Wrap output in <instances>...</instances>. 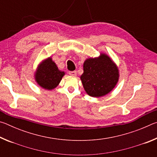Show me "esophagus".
<instances>
[{
    "instance_id": "esophagus-1",
    "label": "esophagus",
    "mask_w": 157,
    "mask_h": 157,
    "mask_svg": "<svg viewBox=\"0 0 157 157\" xmlns=\"http://www.w3.org/2000/svg\"><path fill=\"white\" fill-rule=\"evenodd\" d=\"M68 73H69V75H72V76H76V75H77L76 71H70Z\"/></svg>"
}]
</instances>
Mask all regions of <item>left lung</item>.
Wrapping results in <instances>:
<instances>
[{
  "label": "left lung",
  "instance_id": "8db88e82",
  "mask_svg": "<svg viewBox=\"0 0 157 157\" xmlns=\"http://www.w3.org/2000/svg\"><path fill=\"white\" fill-rule=\"evenodd\" d=\"M80 76L83 87L89 95L100 98L108 94L118 82L119 71L111 57L101 53L98 57L88 58L83 64Z\"/></svg>",
  "mask_w": 157,
  "mask_h": 157
}]
</instances>
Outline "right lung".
Here are the masks:
<instances>
[{
	"instance_id": "add662e5",
	"label": "right lung",
	"mask_w": 157,
	"mask_h": 157,
	"mask_svg": "<svg viewBox=\"0 0 157 157\" xmlns=\"http://www.w3.org/2000/svg\"><path fill=\"white\" fill-rule=\"evenodd\" d=\"M65 75L63 71H61L51 57L44 60L34 73V79L36 83L41 88L46 90H52L56 88Z\"/></svg>"
}]
</instances>
